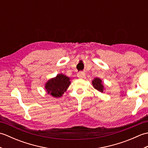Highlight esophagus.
Listing matches in <instances>:
<instances>
[{
	"label": "esophagus",
	"mask_w": 148,
	"mask_h": 148,
	"mask_svg": "<svg viewBox=\"0 0 148 148\" xmlns=\"http://www.w3.org/2000/svg\"><path fill=\"white\" fill-rule=\"evenodd\" d=\"M77 76L80 78V79H84V78H85L86 77V74L83 72H80L79 73H77Z\"/></svg>",
	"instance_id": "esophagus-1"
}]
</instances>
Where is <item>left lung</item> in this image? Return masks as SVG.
Segmentation results:
<instances>
[{
	"label": "left lung",
	"mask_w": 148,
	"mask_h": 148,
	"mask_svg": "<svg viewBox=\"0 0 148 148\" xmlns=\"http://www.w3.org/2000/svg\"><path fill=\"white\" fill-rule=\"evenodd\" d=\"M92 85L94 87V88L98 90L99 92L102 93L104 90V86L102 83V81L100 78L96 77L92 81Z\"/></svg>",
	"instance_id": "1"
}]
</instances>
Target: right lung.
Listing matches in <instances>:
<instances>
[{
	"mask_svg": "<svg viewBox=\"0 0 148 148\" xmlns=\"http://www.w3.org/2000/svg\"><path fill=\"white\" fill-rule=\"evenodd\" d=\"M71 78L63 74H59L56 76L49 79L45 84V89L49 95L58 98L63 95L71 84Z\"/></svg>",
	"mask_w": 148,
	"mask_h": 148,
	"instance_id": "1",
	"label": "right lung"
}]
</instances>
